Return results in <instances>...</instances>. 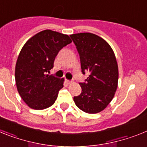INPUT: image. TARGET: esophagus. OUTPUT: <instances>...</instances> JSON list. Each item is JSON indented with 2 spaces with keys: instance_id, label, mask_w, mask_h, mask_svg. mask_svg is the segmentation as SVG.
<instances>
[{
  "instance_id": "obj_1",
  "label": "esophagus",
  "mask_w": 147,
  "mask_h": 147,
  "mask_svg": "<svg viewBox=\"0 0 147 147\" xmlns=\"http://www.w3.org/2000/svg\"><path fill=\"white\" fill-rule=\"evenodd\" d=\"M66 82H67V84H68V85H70V84H71L72 83V81H70V80H65Z\"/></svg>"
}]
</instances>
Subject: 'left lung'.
<instances>
[{"label": "left lung", "mask_w": 147, "mask_h": 147, "mask_svg": "<svg viewBox=\"0 0 147 147\" xmlns=\"http://www.w3.org/2000/svg\"><path fill=\"white\" fill-rule=\"evenodd\" d=\"M70 37L80 57L83 74L89 76L80 83L82 93L74 97L75 104L87 113H98L107 107L118 88L119 67L111 46L92 33H78Z\"/></svg>", "instance_id": "8db88e82"}]
</instances>
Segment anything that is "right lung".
<instances>
[{"label": "right lung", "instance_id": "obj_1", "mask_svg": "<svg viewBox=\"0 0 147 147\" xmlns=\"http://www.w3.org/2000/svg\"><path fill=\"white\" fill-rule=\"evenodd\" d=\"M71 42L68 35L47 29L24 44L15 65V82L20 97L29 107L44 110L54 105L65 80L47 73L54 67L58 52Z\"/></svg>", "mask_w": 147, "mask_h": 147}]
</instances>
